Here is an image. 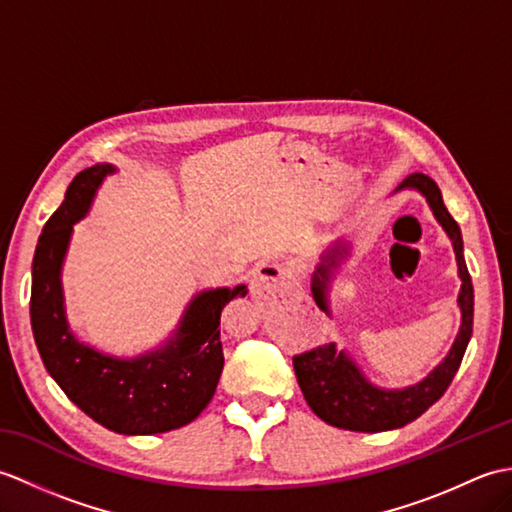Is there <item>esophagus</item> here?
<instances>
[{
	"instance_id": "1",
	"label": "esophagus",
	"mask_w": 512,
	"mask_h": 512,
	"mask_svg": "<svg viewBox=\"0 0 512 512\" xmlns=\"http://www.w3.org/2000/svg\"><path fill=\"white\" fill-rule=\"evenodd\" d=\"M292 281V270L281 266V264H262L257 270L253 279H250V295L253 299H266L270 292L279 290Z\"/></svg>"
}]
</instances>
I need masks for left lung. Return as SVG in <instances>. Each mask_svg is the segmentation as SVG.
<instances>
[{
    "label": "left lung",
    "mask_w": 512,
    "mask_h": 512,
    "mask_svg": "<svg viewBox=\"0 0 512 512\" xmlns=\"http://www.w3.org/2000/svg\"><path fill=\"white\" fill-rule=\"evenodd\" d=\"M416 189L427 198L433 215L442 224L444 231L451 237L455 259H458V273L462 279L460 288V310H462V325L460 334L455 339L447 358L433 369V372L422 380V383L407 387V389H378L372 383H367L365 376L358 372V367L347 358L343 352H336L334 343H325L312 347L308 352L292 356V367L303 391V398L308 400L310 409L317 416L332 424V427L347 429V431H363V433H378L389 429H400L405 424L413 422L422 416L433 402L442 398L444 391L449 389L453 376L458 374L460 363L466 352V345L473 334V284L469 268L464 262L462 253V233L458 222L453 220L451 213L444 206L442 193L438 184L424 173H411L398 189ZM347 253V246L336 242L334 248L323 255L317 273L312 277V295L317 306L328 312V290L330 270L339 264V259Z\"/></svg>",
    "instance_id": "obj_1"
}]
</instances>
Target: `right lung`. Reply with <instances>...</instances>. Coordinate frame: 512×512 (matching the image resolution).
Instances as JSON below:
<instances>
[{
    "instance_id": "1",
    "label": "right lung",
    "mask_w": 512,
    "mask_h": 512,
    "mask_svg": "<svg viewBox=\"0 0 512 512\" xmlns=\"http://www.w3.org/2000/svg\"><path fill=\"white\" fill-rule=\"evenodd\" d=\"M110 165L79 171L65 200L43 226L32 259L30 323L48 374L76 407L105 429L151 436L184 427L209 405L224 367L220 314L246 286L200 292L184 310L176 336L160 350L121 361L79 343L63 312L61 264L72 224L88 213Z\"/></svg>"
}]
</instances>
